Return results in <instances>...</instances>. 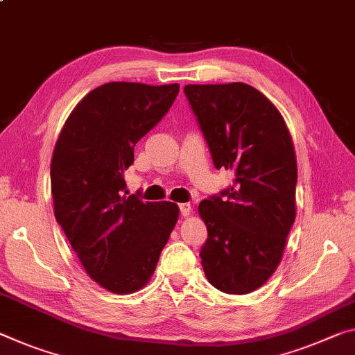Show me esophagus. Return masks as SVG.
<instances>
[{"label": "esophagus", "instance_id": "obj_1", "mask_svg": "<svg viewBox=\"0 0 355 355\" xmlns=\"http://www.w3.org/2000/svg\"><path fill=\"white\" fill-rule=\"evenodd\" d=\"M178 207H180V215L182 216H188L191 210H193V208H191V204H187V202H183V204H180Z\"/></svg>", "mask_w": 355, "mask_h": 355}]
</instances>
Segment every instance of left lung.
<instances>
[{
  "label": "left lung",
  "instance_id": "left-lung-1",
  "mask_svg": "<svg viewBox=\"0 0 355 355\" xmlns=\"http://www.w3.org/2000/svg\"><path fill=\"white\" fill-rule=\"evenodd\" d=\"M216 168L232 187L199 204L208 239L200 250L208 283L226 294H250L278 268L295 221L297 159L283 115L241 82L187 85Z\"/></svg>",
  "mask_w": 355,
  "mask_h": 355
}]
</instances>
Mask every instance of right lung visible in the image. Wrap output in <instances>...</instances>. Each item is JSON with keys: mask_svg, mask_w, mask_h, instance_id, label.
<instances>
[{"mask_svg": "<svg viewBox=\"0 0 355 355\" xmlns=\"http://www.w3.org/2000/svg\"><path fill=\"white\" fill-rule=\"evenodd\" d=\"M178 83L109 82L89 92L56 139L53 213L89 278L114 294L148 284L178 221L173 202L126 196L134 147L166 115Z\"/></svg>", "mask_w": 355, "mask_h": 355, "instance_id": "1", "label": "right lung"}]
</instances>
